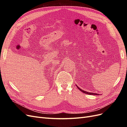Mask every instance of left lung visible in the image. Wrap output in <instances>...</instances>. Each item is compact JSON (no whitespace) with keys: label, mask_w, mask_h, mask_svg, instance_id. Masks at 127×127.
<instances>
[{"label":"left lung","mask_w":127,"mask_h":127,"mask_svg":"<svg viewBox=\"0 0 127 127\" xmlns=\"http://www.w3.org/2000/svg\"><path fill=\"white\" fill-rule=\"evenodd\" d=\"M77 87H78V89L80 91H82L83 93H85V94H89V95H99V94H96V93H88V92H86V91H83V90H82V89H80V88H79L77 86Z\"/></svg>","instance_id":"8db88e82"}]
</instances>
